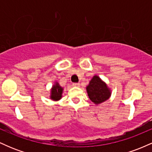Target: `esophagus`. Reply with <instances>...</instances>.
I'll use <instances>...</instances> for the list:
<instances>
[{
	"mask_svg": "<svg viewBox=\"0 0 152 152\" xmlns=\"http://www.w3.org/2000/svg\"><path fill=\"white\" fill-rule=\"evenodd\" d=\"M79 86H80V83H73V86L78 87Z\"/></svg>",
	"mask_w": 152,
	"mask_h": 152,
	"instance_id": "obj_1",
	"label": "esophagus"
}]
</instances>
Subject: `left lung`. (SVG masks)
<instances>
[{
    "label": "left lung",
    "mask_w": 152,
    "mask_h": 152,
    "mask_svg": "<svg viewBox=\"0 0 152 152\" xmlns=\"http://www.w3.org/2000/svg\"><path fill=\"white\" fill-rule=\"evenodd\" d=\"M86 89L88 98L96 105L107 101L111 96V88L97 75H94L91 79Z\"/></svg>",
    "instance_id": "obj_1"
}]
</instances>
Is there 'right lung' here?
I'll list each match as a JSON object with an SVG mask.
<instances>
[{"label":"right lung","instance_id":"1","mask_svg":"<svg viewBox=\"0 0 152 152\" xmlns=\"http://www.w3.org/2000/svg\"><path fill=\"white\" fill-rule=\"evenodd\" d=\"M63 91H64V88L60 86L58 82L55 81L51 88H50L49 96L50 99L54 101V102H58L62 98Z\"/></svg>","mask_w":152,"mask_h":152}]
</instances>
